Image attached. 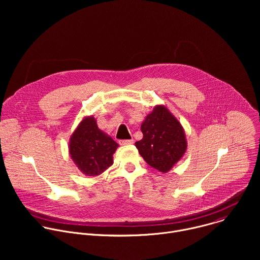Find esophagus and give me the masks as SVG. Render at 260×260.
I'll return each mask as SVG.
<instances>
[{
	"label": "esophagus",
	"instance_id": "1",
	"mask_svg": "<svg viewBox=\"0 0 260 260\" xmlns=\"http://www.w3.org/2000/svg\"><path fill=\"white\" fill-rule=\"evenodd\" d=\"M119 144H120V145H131V144H134V139H131V140H121V141H119Z\"/></svg>",
	"mask_w": 260,
	"mask_h": 260
}]
</instances>
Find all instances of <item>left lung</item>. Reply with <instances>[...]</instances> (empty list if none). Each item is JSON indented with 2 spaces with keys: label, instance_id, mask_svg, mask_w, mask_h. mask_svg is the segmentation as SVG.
<instances>
[{
  "label": "left lung",
  "instance_id": "8db88e82",
  "mask_svg": "<svg viewBox=\"0 0 260 260\" xmlns=\"http://www.w3.org/2000/svg\"><path fill=\"white\" fill-rule=\"evenodd\" d=\"M143 139L136 142L144 160L166 174L183 157L187 149L185 132L165 105H156L141 124Z\"/></svg>",
  "mask_w": 260,
  "mask_h": 260
}]
</instances>
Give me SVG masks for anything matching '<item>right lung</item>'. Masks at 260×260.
Here are the masks:
<instances>
[{"label":"right lung","mask_w":260,"mask_h":260,"mask_svg":"<svg viewBox=\"0 0 260 260\" xmlns=\"http://www.w3.org/2000/svg\"><path fill=\"white\" fill-rule=\"evenodd\" d=\"M118 144L98 127L95 118L85 116L69 141V154L79 171L95 177L113 165Z\"/></svg>","instance_id":"obj_1"}]
</instances>
